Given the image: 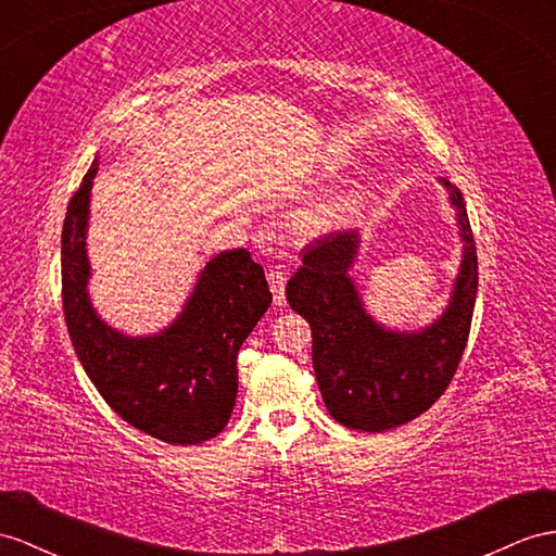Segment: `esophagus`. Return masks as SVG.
Segmentation results:
<instances>
[{"label":"esophagus","mask_w":556,"mask_h":556,"mask_svg":"<svg viewBox=\"0 0 556 556\" xmlns=\"http://www.w3.org/2000/svg\"><path fill=\"white\" fill-rule=\"evenodd\" d=\"M267 281H269V289H273L275 305L277 307L287 305V275L279 273V269H273V273L267 275Z\"/></svg>","instance_id":"esophagus-1"}]
</instances>
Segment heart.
<instances>
[{
	"mask_svg": "<svg viewBox=\"0 0 556 556\" xmlns=\"http://www.w3.org/2000/svg\"><path fill=\"white\" fill-rule=\"evenodd\" d=\"M364 199L366 197L359 185L340 188L319 197L317 202L295 211L289 218L287 223L289 241L305 247V244H312V241L329 237L331 232L348 225L354 216H359V211L364 208Z\"/></svg>",
	"mask_w": 556,
	"mask_h": 556,
	"instance_id": "obj_1",
	"label": "heart"
}]
</instances>
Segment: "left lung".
Returning a JSON list of instances; mask_svg holds the SVG:
<instances>
[{
	"label": "left lung",
	"instance_id": "left-lung-1",
	"mask_svg": "<svg viewBox=\"0 0 556 556\" xmlns=\"http://www.w3.org/2000/svg\"><path fill=\"white\" fill-rule=\"evenodd\" d=\"M463 241L460 267L444 312L414 331L388 329L366 309L350 269L359 255L357 230L319 239L287 283V301L312 329V364L331 418L350 430L386 432L430 408L455 374L477 301V249L458 188L446 178Z\"/></svg>",
	"mask_w": 556,
	"mask_h": 556
}]
</instances>
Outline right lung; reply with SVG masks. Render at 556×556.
<instances>
[{"mask_svg":"<svg viewBox=\"0 0 556 556\" xmlns=\"http://www.w3.org/2000/svg\"><path fill=\"white\" fill-rule=\"evenodd\" d=\"M101 156L70 199L63 223V312L84 371L119 418L166 444H202L232 416L237 354L273 293L244 249L204 265L178 317L160 333L129 336L98 315L87 232Z\"/></svg>","mask_w":556,"mask_h":556,"instance_id":"add662e5","label":"right lung"}]
</instances>
